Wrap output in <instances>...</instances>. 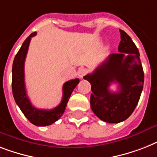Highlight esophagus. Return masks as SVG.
<instances>
[{"label":"esophagus","instance_id":"1","mask_svg":"<svg viewBox=\"0 0 157 157\" xmlns=\"http://www.w3.org/2000/svg\"><path fill=\"white\" fill-rule=\"evenodd\" d=\"M87 72L88 70L86 69V68H85V67H81V68H80V69L78 70V76L80 78H83L85 75L87 74Z\"/></svg>","mask_w":157,"mask_h":157}]
</instances>
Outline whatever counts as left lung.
I'll return each instance as SVG.
<instances>
[{
	"instance_id": "left-lung-1",
	"label": "left lung",
	"mask_w": 157,
	"mask_h": 157,
	"mask_svg": "<svg viewBox=\"0 0 157 157\" xmlns=\"http://www.w3.org/2000/svg\"><path fill=\"white\" fill-rule=\"evenodd\" d=\"M118 52L109 55L93 73L84 76L91 84L92 110L101 120L118 123L126 120L138 104L144 81L140 52L131 37L119 30ZM124 53L128 56H124ZM118 82L119 91L110 92L111 82Z\"/></svg>"
}]
</instances>
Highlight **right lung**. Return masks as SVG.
<instances>
[{"label":"right lung","mask_w":157,"mask_h":157,"mask_svg":"<svg viewBox=\"0 0 157 157\" xmlns=\"http://www.w3.org/2000/svg\"><path fill=\"white\" fill-rule=\"evenodd\" d=\"M36 34V32H34L27 37L15 56L12 67V90L17 105L28 120L35 126L43 127L54 123L63 115L70 96L80 81L78 78H76L63 84V98L60 104L54 109H38L32 105L25 90L24 64L30 39Z\"/></svg>","instance_id":"add662e5"}]
</instances>
